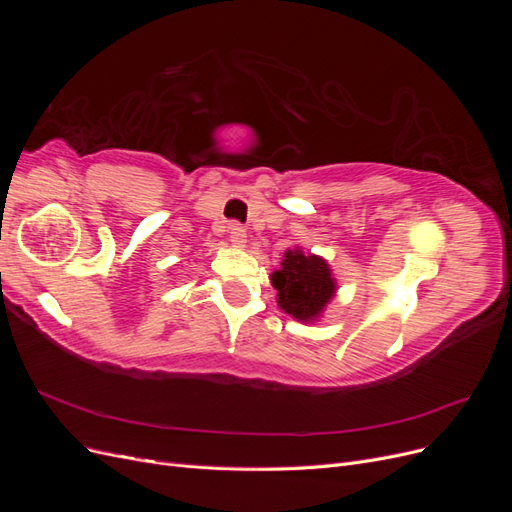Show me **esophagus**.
<instances>
[{
	"mask_svg": "<svg viewBox=\"0 0 512 512\" xmlns=\"http://www.w3.org/2000/svg\"><path fill=\"white\" fill-rule=\"evenodd\" d=\"M245 241H247V232L241 224H232L230 226V243L235 247H245Z\"/></svg>",
	"mask_w": 512,
	"mask_h": 512,
	"instance_id": "obj_1",
	"label": "esophagus"
}]
</instances>
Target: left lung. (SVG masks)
Returning a JSON list of instances; mask_svg holds the SVG:
<instances>
[{"label": "left lung", "instance_id": "8db88e82", "mask_svg": "<svg viewBox=\"0 0 512 512\" xmlns=\"http://www.w3.org/2000/svg\"><path fill=\"white\" fill-rule=\"evenodd\" d=\"M271 286L277 290V305L299 322H316L333 301L337 280L329 262L301 247L284 252L280 269L271 273Z\"/></svg>", "mask_w": 512, "mask_h": 512}]
</instances>
